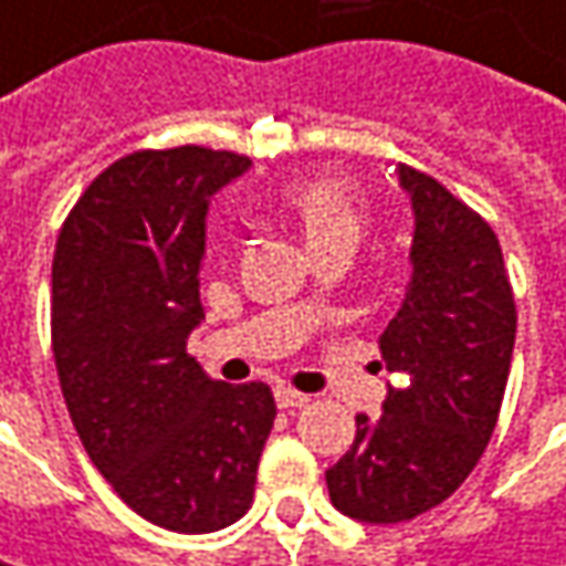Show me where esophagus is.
<instances>
[{"label": "esophagus", "mask_w": 566, "mask_h": 566, "mask_svg": "<svg viewBox=\"0 0 566 566\" xmlns=\"http://www.w3.org/2000/svg\"><path fill=\"white\" fill-rule=\"evenodd\" d=\"M275 403H279L282 410H301V407L311 403V397H307V394H297V390H291V387H279V390H275Z\"/></svg>", "instance_id": "obj_1"}]
</instances>
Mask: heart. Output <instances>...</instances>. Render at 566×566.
<instances>
[{
    "instance_id": "obj_1",
    "label": "heart",
    "mask_w": 566,
    "mask_h": 566,
    "mask_svg": "<svg viewBox=\"0 0 566 566\" xmlns=\"http://www.w3.org/2000/svg\"><path fill=\"white\" fill-rule=\"evenodd\" d=\"M282 208L314 255L329 250L352 252L368 223L365 198L346 176L336 172H319L287 185Z\"/></svg>"
}]
</instances>
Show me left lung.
Wrapping results in <instances>:
<instances>
[{
    "label": "left lung",
    "instance_id": "left-lung-1",
    "mask_svg": "<svg viewBox=\"0 0 566 566\" xmlns=\"http://www.w3.org/2000/svg\"><path fill=\"white\" fill-rule=\"evenodd\" d=\"M413 201V279L378 346L390 387L381 419L355 416L352 449L326 471L339 513L394 525L468 481L496 429L515 343L513 284L493 227L442 182L400 166Z\"/></svg>",
    "mask_w": 566,
    "mask_h": 566
}]
</instances>
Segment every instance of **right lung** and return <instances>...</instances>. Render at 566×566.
Here are the masks:
<instances>
[{"mask_svg": "<svg viewBox=\"0 0 566 566\" xmlns=\"http://www.w3.org/2000/svg\"><path fill=\"white\" fill-rule=\"evenodd\" d=\"M250 156L137 150L85 188L53 252L51 343L60 390L92 464L147 522L205 535L252 506L275 422L262 381H211L188 355L217 188Z\"/></svg>", "mask_w": 566, "mask_h": 566, "instance_id": "1", "label": "right lung"}]
</instances>
